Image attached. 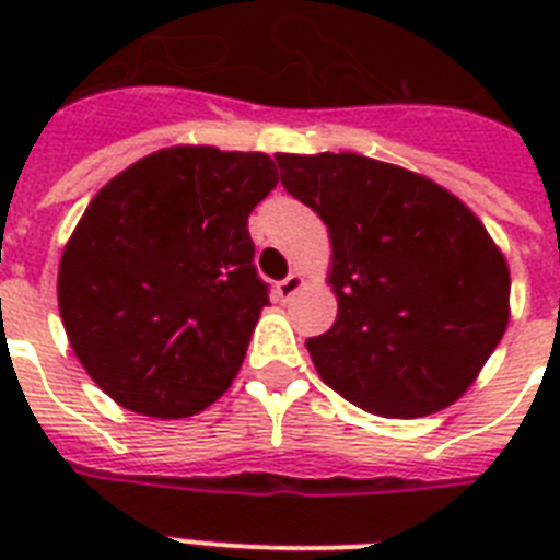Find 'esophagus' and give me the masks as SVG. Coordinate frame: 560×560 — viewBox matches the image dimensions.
Masks as SVG:
<instances>
[{"instance_id": "1", "label": "esophagus", "mask_w": 560, "mask_h": 560, "mask_svg": "<svg viewBox=\"0 0 560 560\" xmlns=\"http://www.w3.org/2000/svg\"><path fill=\"white\" fill-rule=\"evenodd\" d=\"M302 288H305V276H302V272H290L288 279H281L279 284H276V293L288 302V299L296 296Z\"/></svg>"}]
</instances>
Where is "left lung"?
<instances>
[{
    "mask_svg": "<svg viewBox=\"0 0 560 560\" xmlns=\"http://www.w3.org/2000/svg\"><path fill=\"white\" fill-rule=\"evenodd\" d=\"M281 186L331 237V331L307 351L334 392L386 418L451 407L512 316V276L465 202L424 174L360 153H276Z\"/></svg>",
    "mask_w": 560,
    "mask_h": 560,
    "instance_id": "8db88e82",
    "label": "left lung"
}]
</instances>
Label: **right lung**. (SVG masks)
Instances as JSON below:
<instances>
[{
    "label": "right lung",
    "instance_id": "right-lung-1",
    "mask_svg": "<svg viewBox=\"0 0 560 560\" xmlns=\"http://www.w3.org/2000/svg\"><path fill=\"white\" fill-rule=\"evenodd\" d=\"M276 183L267 153L174 144L92 197L60 255L57 305L118 407L188 418L232 386L270 305L246 220Z\"/></svg>",
    "mask_w": 560,
    "mask_h": 560
}]
</instances>
